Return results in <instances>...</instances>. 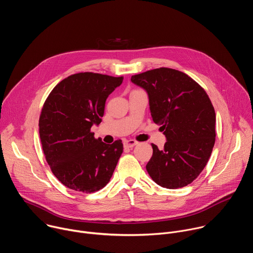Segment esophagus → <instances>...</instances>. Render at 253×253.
Returning <instances> with one entry per match:
<instances>
[{"label":"esophagus","mask_w":253,"mask_h":253,"mask_svg":"<svg viewBox=\"0 0 253 253\" xmlns=\"http://www.w3.org/2000/svg\"><path fill=\"white\" fill-rule=\"evenodd\" d=\"M123 144H124V147L125 148H132L135 145H137L138 142L136 140H134V139H129V140H124Z\"/></svg>","instance_id":"1"}]
</instances>
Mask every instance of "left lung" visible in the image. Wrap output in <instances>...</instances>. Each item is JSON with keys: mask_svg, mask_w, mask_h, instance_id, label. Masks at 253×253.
I'll return each instance as SVG.
<instances>
[{"mask_svg": "<svg viewBox=\"0 0 253 253\" xmlns=\"http://www.w3.org/2000/svg\"><path fill=\"white\" fill-rule=\"evenodd\" d=\"M145 90L154 123L161 125L166 143L153 155L147 172L158 185L181 188L206 166L215 143V111L205 90L183 72L158 68L131 77Z\"/></svg>", "mask_w": 253, "mask_h": 253, "instance_id": "obj_1", "label": "left lung"}]
</instances>
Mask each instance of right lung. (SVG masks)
<instances>
[{
	"mask_svg": "<svg viewBox=\"0 0 253 253\" xmlns=\"http://www.w3.org/2000/svg\"><path fill=\"white\" fill-rule=\"evenodd\" d=\"M123 77L84 72L71 75L51 91L39 119L46 160L66 187L93 193L106 186L123 152L121 140L106 144L91 127L99 125L106 99Z\"/></svg>",
	"mask_w": 253,
	"mask_h": 253,
	"instance_id": "right-lung-1",
	"label": "right lung"
}]
</instances>
